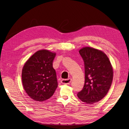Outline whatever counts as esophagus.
<instances>
[{
    "mask_svg": "<svg viewBox=\"0 0 129 129\" xmlns=\"http://www.w3.org/2000/svg\"><path fill=\"white\" fill-rule=\"evenodd\" d=\"M72 82V79H63L61 81V83L64 84H69L71 83Z\"/></svg>",
    "mask_w": 129,
    "mask_h": 129,
    "instance_id": "obj_1",
    "label": "esophagus"
}]
</instances>
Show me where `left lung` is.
Segmentation results:
<instances>
[{
    "label": "left lung",
    "instance_id": "8db88e82",
    "mask_svg": "<svg viewBox=\"0 0 129 129\" xmlns=\"http://www.w3.org/2000/svg\"><path fill=\"white\" fill-rule=\"evenodd\" d=\"M79 53L84 63L85 82L77 97L85 103L93 104L103 99L108 92L113 79V68L102 50L84 47Z\"/></svg>",
    "mask_w": 129,
    "mask_h": 129
}]
</instances>
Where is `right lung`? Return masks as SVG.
Masks as SVG:
<instances>
[{
    "label": "right lung",
    "instance_id": "1",
    "mask_svg": "<svg viewBox=\"0 0 129 129\" xmlns=\"http://www.w3.org/2000/svg\"><path fill=\"white\" fill-rule=\"evenodd\" d=\"M55 52L41 49L31 56L22 70V82L27 94L34 101L43 102L51 97L57 87L53 61Z\"/></svg>",
    "mask_w": 129,
    "mask_h": 129
}]
</instances>
